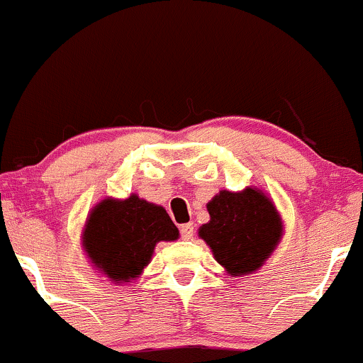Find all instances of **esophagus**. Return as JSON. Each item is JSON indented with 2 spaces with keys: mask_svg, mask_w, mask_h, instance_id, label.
I'll return each instance as SVG.
<instances>
[{
  "mask_svg": "<svg viewBox=\"0 0 363 363\" xmlns=\"http://www.w3.org/2000/svg\"><path fill=\"white\" fill-rule=\"evenodd\" d=\"M193 234H194L193 223H184V225H181V237H182V239L189 240L191 237H193Z\"/></svg>",
  "mask_w": 363,
  "mask_h": 363,
  "instance_id": "obj_1",
  "label": "esophagus"
}]
</instances>
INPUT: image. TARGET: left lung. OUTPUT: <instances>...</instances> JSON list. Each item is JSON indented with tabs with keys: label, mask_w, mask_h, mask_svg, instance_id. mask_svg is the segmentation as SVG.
Segmentation results:
<instances>
[{
	"label": "left lung",
	"mask_w": 363,
	"mask_h": 363,
	"mask_svg": "<svg viewBox=\"0 0 363 363\" xmlns=\"http://www.w3.org/2000/svg\"><path fill=\"white\" fill-rule=\"evenodd\" d=\"M206 208L210 222L201 225L198 234L215 259L232 277L257 272L283 234L272 199L257 187H245L240 193L220 191Z\"/></svg>",
	"instance_id": "obj_1"
}]
</instances>
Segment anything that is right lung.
Listing matches in <instances>:
<instances>
[{
  "label": "right lung",
  "mask_w": 363,
  "mask_h": 363,
  "mask_svg": "<svg viewBox=\"0 0 363 363\" xmlns=\"http://www.w3.org/2000/svg\"><path fill=\"white\" fill-rule=\"evenodd\" d=\"M82 239L95 268L118 285L138 278L157 242L179 239V230L165 208L131 194L95 205Z\"/></svg>",
  "instance_id": "add662e5"
}]
</instances>
